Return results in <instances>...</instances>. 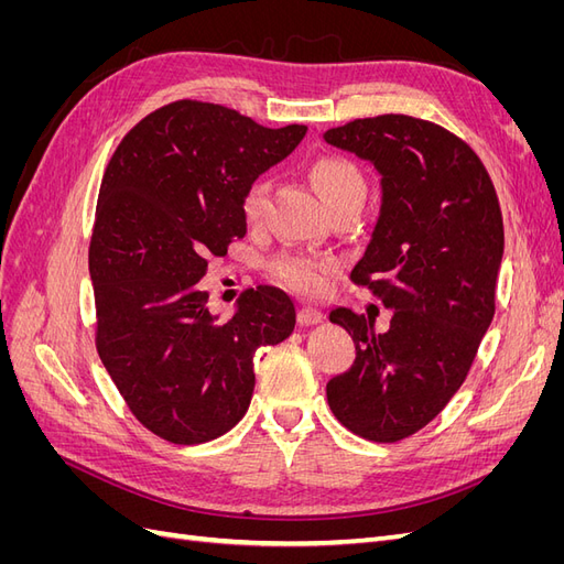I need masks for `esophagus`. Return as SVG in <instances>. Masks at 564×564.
Segmentation results:
<instances>
[{"label": "esophagus", "mask_w": 564, "mask_h": 564, "mask_svg": "<svg viewBox=\"0 0 564 564\" xmlns=\"http://www.w3.org/2000/svg\"><path fill=\"white\" fill-rule=\"evenodd\" d=\"M324 315L317 308H301L299 311V324L301 327H313V324H319Z\"/></svg>", "instance_id": "34e87169"}]
</instances>
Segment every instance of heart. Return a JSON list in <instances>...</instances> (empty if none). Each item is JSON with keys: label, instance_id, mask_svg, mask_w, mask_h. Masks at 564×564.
I'll return each instance as SVG.
<instances>
[{"label": "heart", "instance_id": "obj_1", "mask_svg": "<svg viewBox=\"0 0 564 564\" xmlns=\"http://www.w3.org/2000/svg\"><path fill=\"white\" fill-rule=\"evenodd\" d=\"M311 181L317 187L322 202L332 209L336 202L365 193V178L350 160L338 155H324L311 164ZM270 183L265 178L253 181L242 197V216L249 226H259L268 212ZM336 263L308 253H284L275 263V275L294 292L303 296H319L329 289Z\"/></svg>", "mask_w": 564, "mask_h": 564}]
</instances>
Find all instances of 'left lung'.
Masks as SVG:
<instances>
[{
	"label": "left lung",
	"instance_id": "left-lung-1",
	"mask_svg": "<svg viewBox=\"0 0 564 564\" xmlns=\"http://www.w3.org/2000/svg\"><path fill=\"white\" fill-rule=\"evenodd\" d=\"M324 141L381 178L377 224L350 278L392 311L383 334L348 308L329 315L357 357L327 383V400L355 435L398 442L445 409L489 329L503 259L499 199L480 158L423 119H355Z\"/></svg>",
	"mask_w": 564,
	"mask_h": 564
}]
</instances>
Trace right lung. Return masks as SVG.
<instances>
[{"label":"right lung","instance_id":"right-lung-1","mask_svg":"<svg viewBox=\"0 0 564 564\" xmlns=\"http://www.w3.org/2000/svg\"><path fill=\"white\" fill-rule=\"evenodd\" d=\"M305 131L176 100L141 119L106 169L89 247L96 348L133 416L166 442L228 433L249 409L256 350L294 332L282 289H247L218 322L197 282L247 235V187Z\"/></svg>","mask_w":564,"mask_h":564}]
</instances>
